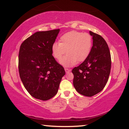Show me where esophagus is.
Listing matches in <instances>:
<instances>
[{
  "mask_svg": "<svg viewBox=\"0 0 129 129\" xmlns=\"http://www.w3.org/2000/svg\"><path fill=\"white\" fill-rule=\"evenodd\" d=\"M64 70H65V72H66V73H68V72H69L71 71V70H70L69 69H66V68H65Z\"/></svg>",
  "mask_w": 129,
  "mask_h": 129,
  "instance_id": "34e87169",
  "label": "esophagus"
}]
</instances>
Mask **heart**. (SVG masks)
Listing matches in <instances>:
<instances>
[{
	"label": "heart",
	"mask_w": 129,
	"mask_h": 129,
	"mask_svg": "<svg viewBox=\"0 0 129 129\" xmlns=\"http://www.w3.org/2000/svg\"><path fill=\"white\" fill-rule=\"evenodd\" d=\"M93 40L88 33L71 31L60 38L59 43L55 42L52 46V53L55 59L60 60L63 56L67 55L60 61L64 67H71L77 61L83 62L90 53Z\"/></svg>",
	"instance_id": "b5f03b06"
}]
</instances>
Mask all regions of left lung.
I'll return each instance as SVG.
<instances>
[{
    "mask_svg": "<svg viewBox=\"0 0 129 129\" xmlns=\"http://www.w3.org/2000/svg\"><path fill=\"white\" fill-rule=\"evenodd\" d=\"M93 36V46L89 55L79 66L72 70L73 84L79 93L92 96L101 92L108 81L111 67V58L105 40L89 31Z\"/></svg>",
    "mask_w": 129,
    "mask_h": 129,
    "instance_id": "1",
    "label": "left lung"
}]
</instances>
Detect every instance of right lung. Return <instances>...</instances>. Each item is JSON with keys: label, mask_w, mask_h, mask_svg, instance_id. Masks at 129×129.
<instances>
[{"label": "right lung", "mask_w": 129, "mask_h": 129, "mask_svg": "<svg viewBox=\"0 0 129 129\" xmlns=\"http://www.w3.org/2000/svg\"><path fill=\"white\" fill-rule=\"evenodd\" d=\"M60 30L38 31L24 41L18 55L19 76L31 96L47 101L57 93L64 68L53 57L52 46Z\"/></svg>", "instance_id": "obj_1"}]
</instances>
